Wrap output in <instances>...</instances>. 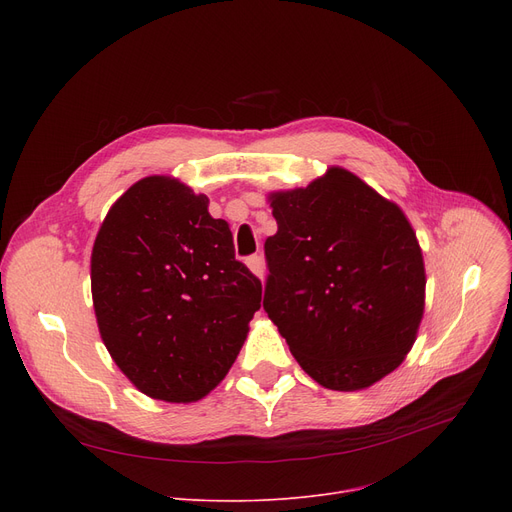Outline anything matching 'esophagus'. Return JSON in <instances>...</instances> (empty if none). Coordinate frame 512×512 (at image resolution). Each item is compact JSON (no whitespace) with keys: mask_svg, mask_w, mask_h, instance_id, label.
Returning <instances> with one entry per match:
<instances>
[{"mask_svg":"<svg viewBox=\"0 0 512 512\" xmlns=\"http://www.w3.org/2000/svg\"><path fill=\"white\" fill-rule=\"evenodd\" d=\"M247 265H249V270H251L257 278H263L265 267H263V259H261L259 255H251V257L247 259Z\"/></svg>","mask_w":512,"mask_h":512,"instance_id":"1","label":"esophagus"}]
</instances>
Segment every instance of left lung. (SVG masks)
Returning <instances> with one entry per match:
<instances>
[{"instance_id":"left-lung-1","label":"left lung","mask_w":512,"mask_h":512,"mask_svg":"<svg viewBox=\"0 0 512 512\" xmlns=\"http://www.w3.org/2000/svg\"><path fill=\"white\" fill-rule=\"evenodd\" d=\"M263 309L292 357L330 390L369 388L417 338L425 267L402 209L344 168L267 197Z\"/></svg>"}]
</instances>
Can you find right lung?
<instances>
[{"instance_id": "add662e5", "label": "right lung", "mask_w": 512, "mask_h": 512, "mask_svg": "<svg viewBox=\"0 0 512 512\" xmlns=\"http://www.w3.org/2000/svg\"><path fill=\"white\" fill-rule=\"evenodd\" d=\"M170 176L134 182L91 253L101 340L143 394L195 402L218 386L261 307V282L234 257L226 220Z\"/></svg>"}]
</instances>
